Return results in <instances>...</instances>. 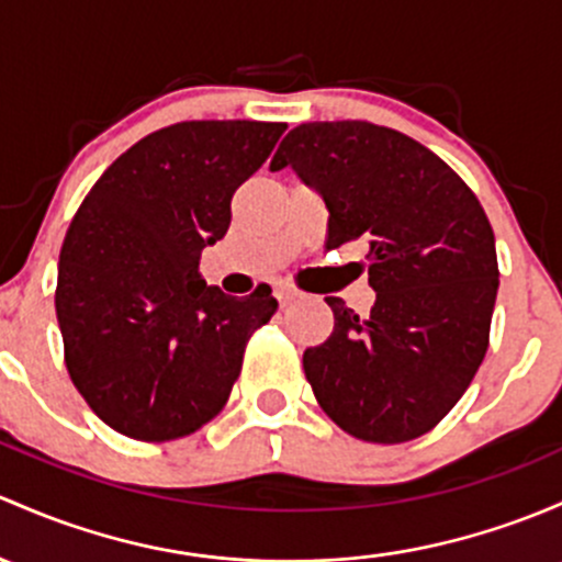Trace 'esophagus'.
<instances>
[{"label":"esophagus","instance_id":"obj_1","mask_svg":"<svg viewBox=\"0 0 562 562\" xmlns=\"http://www.w3.org/2000/svg\"><path fill=\"white\" fill-rule=\"evenodd\" d=\"M274 296H277V301H280L282 306H285V304H291V301L296 299L299 293L293 291V288H288V285H277V288H274Z\"/></svg>","mask_w":562,"mask_h":562}]
</instances>
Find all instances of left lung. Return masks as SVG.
<instances>
[{"instance_id":"1","label":"left lung","mask_w":562,"mask_h":562,"mask_svg":"<svg viewBox=\"0 0 562 562\" xmlns=\"http://www.w3.org/2000/svg\"><path fill=\"white\" fill-rule=\"evenodd\" d=\"M328 210L326 247L360 239L376 301L366 317L328 296L334 334L304 352L323 412L350 436L428 434L474 380L498 293L480 199L436 153L369 121L301 123L271 158Z\"/></svg>"}]
</instances>
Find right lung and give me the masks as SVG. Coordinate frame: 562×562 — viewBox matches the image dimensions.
<instances>
[{
  "instance_id": "1",
  "label": "right lung",
  "mask_w": 562,
  "mask_h": 562,
  "mask_svg": "<svg viewBox=\"0 0 562 562\" xmlns=\"http://www.w3.org/2000/svg\"><path fill=\"white\" fill-rule=\"evenodd\" d=\"M285 123L186 121L147 134L82 199L58 258L56 317L69 376L99 420L169 441L228 401L271 291L234 299L199 261L232 223L236 188Z\"/></svg>"
}]
</instances>
